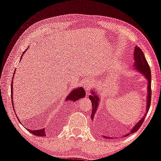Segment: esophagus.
<instances>
[{
    "label": "esophagus",
    "mask_w": 161,
    "mask_h": 161,
    "mask_svg": "<svg viewBox=\"0 0 161 161\" xmlns=\"http://www.w3.org/2000/svg\"><path fill=\"white\" fill-rule=\"evenodd\" d=\"M92 85V81L90 80H86V82L84 84V87H85L86 92H89L91 90Z\"/></svg>",
    "instance_id": "34e87169"
}]
</instances>
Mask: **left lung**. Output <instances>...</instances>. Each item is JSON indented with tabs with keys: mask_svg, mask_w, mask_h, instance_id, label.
<instances>
[{
	"mask_svg": "<svg viewBox=\"0 0 161 161\" xmlns=\"http://www.w3.org/2000/svg\"><path fill=\"white\" fill-rule=\"evenodd\" d=\"M134 60L135 64L133 67L136 69L137 71H139L141 72L142 75H145V77L147 79V106H146V113H145V115L142 117L140 120L137 122V123L135 125L132 129L130 131L129 133L125 135L123 137L128 136L130 134L134 133L136 131H137L140 126L142 125V124L143 123V121L145 119V117L147 114V112L149 110L150 105V100H151V71H150V69L147 64V62L145 58L144 53L142 52V51L140 49V48L136 47H135V52H134ZM99 97L97 95L96 92H92L91 95H90V99L92 101V114H91V118L93 119L94 114L96 113L97 109L99 106ZM105 138H109L111 139V137L104 136Z\"/></svg>",
	"mask_w": 161,
	"mask_h": 161,
	"instance_id": "obj_1",
	"label": "left lung"
}]
</instances>
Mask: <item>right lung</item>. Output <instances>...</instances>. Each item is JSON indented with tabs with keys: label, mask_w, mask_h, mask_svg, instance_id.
I'll return each mask as SVG.
<instances>
[{
	"label": "right lung",
	"mask_w": 161,
	"mask_h": 161,
	"mask_svg": "<svg viewBox=\"0 0 161 161\" xmlns=\"http://www.w3.org/2000/svg\"><path fill=\"white\" fill-rule=\"evenodd\" d=\"M23 53V54H24ZM15 75V74H14ZM13 78H14V76H13ZM13 81L11 82V100L13 101ZM86 95V93H85V91L84 90L83 87H78V88H76V89H74V90L71 92L69 93V94L66 97V102L67 101H74V102H76V100H79V99H81V98H83L85 97ZM12 105H13V108H14V102H12ZM17 116V115H16ZM18 118V117H17ZM19 121L20 122L19 119ZM30 132H31L33 135H34L36 136H47V133H46L45 132V130L44 128L43 129H41V130H28Z\"/></svg>",
	"instance_id": "add662e5"
}]
</instances>
